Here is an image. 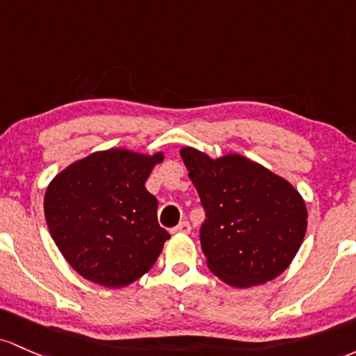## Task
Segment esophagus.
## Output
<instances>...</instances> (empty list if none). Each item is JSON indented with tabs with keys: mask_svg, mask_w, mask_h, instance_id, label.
Returning a JSON list of instances; mask_svg holds the SVG:
<instances>
[{
	"mask_svg": "<svg viewBox=\"0 0 356 356\" xmlns=\"http://www.w3.org/2000/svg\"><path fill=\"white\" fill-rule=\"evenodd\" d=\"M190 230H191V227L188 222H179L175 229H171L173 234H190Z\"/></svg>",
	"mask_w": 356,
	"mask_h": 356,
	"instance_id": "34e87169",
	"label": "esophagus"
}]
</instances>
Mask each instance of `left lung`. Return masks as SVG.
Wrapping results in <instances>:
<instances>
[{"label":"left lung","mask_w":356,"mask_h":356,"mask_svg":"<svg viewBox=\"0 0 356 356\" xmlns=\"http://www.w3.org/2000/svg\"><path fill=\"white\" fill-rule=\"evenodd\" d=\"M179 154L205 209L200 242L211 273L234 287L264 284L284 273L306 234L299 191L242 154L211 159L195 147Z\"/></svg>","instance_id":"left-lung-1"}]
</instances>
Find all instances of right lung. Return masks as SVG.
<instances>
[{"instance_id":"obj_1","label":"right lung","mask_w":356,"mask_h":356,"mask_svg":"<svg viewBox=\"0 0 356 356\" xmlns=\"http://www.w3.org/2000/svg\"><path fill=\"white\" fill-rule=\"evenodd\" d=\"M163 153L107 149L67 166L45 191V218L65 261L87 281L124 287L146 274L170 234L145 183Z\"/></svg>"}]
</instances>
